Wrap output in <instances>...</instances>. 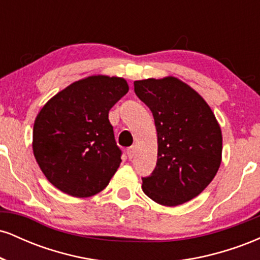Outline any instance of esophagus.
<instances>
[{"label":"esophagus","mask_w":260,"mask_h":260,"mask_svg":"<svg viewBox=\"0 0 260 260\" xmlns=\"http://www.w3.org/2000/svg\"><path fill=\"white\" fill-rule=\"evenodd\" d=\"M134 151H136V148L134 147H129L127 149V156L129 157V159H132L134 156Z\"/></svg>","instance_id":"34e87169"}]
</instances>
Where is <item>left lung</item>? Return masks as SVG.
Returning a JSON list of instances; mask_svg holds the SVG:
<instances>
[{
    "instance_id": "1",
    "label": "left lung",
    "mask_w": 260,
    "mask_h": 260,
    "mask_svg": "<svg viewBox=\"0 0 260 260\" xmlns=\"http://www.w3.org/2000/svg\"><path fill=\"white\" fill-rule=\"evenodd\" d=\"M134 92L150 109L157 132L156 166L142 178L143 192L166 207L196 198L221 164L215 115L194 89L175 77L136 80Z\"/></svg>"
}]
</instances>
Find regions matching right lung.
<instances>
[{
  "label": "right lung",
  "instance_id": "right-lung-1",
  "mask_svg": "<svg viewBox=\"0 0 260 260\" xmlns=\"http://www.w3.org/2000/svg\"><path fill=\"white\" fill-rule=\"evenodd\" d=\"M128 89L123 78L91 76L68 85L38 113L34 156L45 177L66 194H96L117 171L122 151L109 111Z\"/></svg>",
  "mask_w": 260,
  "mask_h": 260
}]
</instances>
